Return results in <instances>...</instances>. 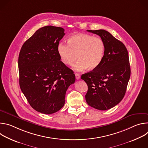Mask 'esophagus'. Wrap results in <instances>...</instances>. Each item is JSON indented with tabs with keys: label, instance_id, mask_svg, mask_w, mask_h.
Segmentation results:
<instances>
[{
	"label": "esophagus",
	"instance_id": "1",
	"mask_svg": "<svg viewBox=\"0 0 148 148\" xmlns=\"http://www.w3.org/2000/svg\"><path fill=\"white\" fill-rule=\"evenodd\" d=\"M75 78H76V79H79L80 78V75H79V74H78V73H75Z\"/></svg>",
	"mask_w": 148,
	"mask_h": 148
}]
</instances>
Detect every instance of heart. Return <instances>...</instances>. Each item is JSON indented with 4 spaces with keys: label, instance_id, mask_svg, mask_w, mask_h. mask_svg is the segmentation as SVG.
<instances>
[{
    "label": "heart",
    "instance_id": "b5f03b06",
    "mask_svg": "<svg viewBox=\"0 0 148 148\" xmlns=\"http://www.w3.org/2000/svg\"><path fill=\"white\" fill-rule=\"evenodd\" d=\"M67 44L60 43L57 51L64 64L72 66L77 58L79 60L74 69L81 71L88 68L96 69L101 64L105 54V43L99 37L78 33L70 37Z\"/></svg>",
    "mask_w": 148,
    "mask_h": 148
}]
</instances>
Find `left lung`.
<instances>
[{
	"label": "left lung",
	"mask_w": 148,
	"mask_h": 148,
	"mask_svg": "<svg viewBox=\"0 0 148 148\" xmlns=\"http://www.w3.org/2000/svg\"><path fill=\"white\" fill-rule=\"evenodd\" d=\"M87 32L101 37L105 43V54L96 69L82 74L88 86L86 100L95 109H111L123 99L131 75L128 50L123 43L104 30Z\"/></svg>",
	"instance_id": "1"
}]
</instances>
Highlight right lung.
<instances>
[{
    "label": "right lung",
    "mask_w": 148,
    "mask_h": 148,
    "mask_svg": "<svg viewBox=\"0 0 148 148\" xmlns=\"http://www.w3.org/2000/svg\"><path fill=\"white\" fill-rule=\"evenodd\" d=\"M64 29L47 26L37 30L21 48L18 60L19 84L30 106L45 114L59 111L75 77L60 60L57 51Z\"/></svg>",
    "instance_id": "add662e5"
}]
</instances>
